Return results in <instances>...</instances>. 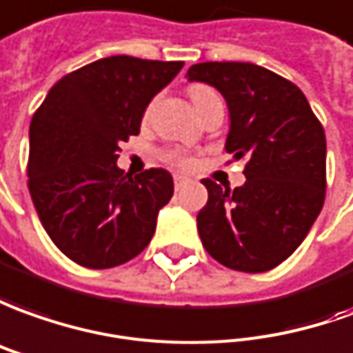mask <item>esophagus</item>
<instances>
[{
  "mask_svg": "<svg viewBox=\"0 0 353 353\" xmlns=\"http://www.w3.org/2000/svg\"><path fill=\"white\" fill-rule=\"evenodd\" d=\"M172 179H174V188H176V190L182 188L184 184H188V176H184V174H174Z\"/></svg>",
  "mask_w": 353,
  "mask_h": 353,
  "instance_id": "obj_1",
  "label": "esophagus"
}]
</instances>
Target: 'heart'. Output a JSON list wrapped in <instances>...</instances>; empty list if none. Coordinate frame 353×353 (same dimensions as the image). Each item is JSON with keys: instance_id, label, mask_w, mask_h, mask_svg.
Returning <instances> with one entry per match:
<instances>
[{"instance_id": "obj_1", "label": "heart", "mask_w": 353, "mask_h": 353, "mask_svg": "<svg viewBox=\"0 0 353 353\" xmlns=\"http://www.w3.org/2000/svg\"><path fill=\"white\" fill-rule=\"evenodd\" d=\"M188 92H190V98L196 109H200V107L213 101V99H219L217 92L205 86V84H192ZM163 157L167 161H171L172 165H179V167H188L190 165V157L186 153H182L181 150H167V152H163Z\"/></svg>"}]
</instances>
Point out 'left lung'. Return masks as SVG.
<instances>
[{"mask_svg": "<svg viewBox=\"0 0 353 353\" xmlns=\"http://www.w3.org/2000/svg\"><path fill=\"white\" fill-rule=\"evenodd\" d=\"M186 79L223 94L230 115L225 150L248 159L246 182L234 190L201 181L208 188L198 213L201 244L228 269L269 271L296 252L321 213L325 130L302 90L254 63H198Z\"/></svg>", "mask_w": 353, "mask_h": 353, "instance_id": "obj_1", "label": "left lung"}]
</instances>
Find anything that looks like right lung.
<instances>
[{
	"instance_id": "right-lung-1",
	"label": "right lung",
	"mask_w": 353,
	"mask_h": 353,
	"mask_svg": "<svg viewBox=\"0 0 353 353\" xmlns=\"http://www.w3.org/2000/svg\"><path fill=\"white\" fill-rule=\"evenodd\" d=\"M182 67L128 55L94 61L63 77L34 113L28 190L46 232L74 263L109 269L150 244L172 176H125L119 144L140 134L145 107Z\"/></svg>"
}]
</instances>
